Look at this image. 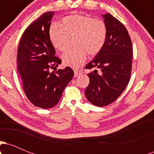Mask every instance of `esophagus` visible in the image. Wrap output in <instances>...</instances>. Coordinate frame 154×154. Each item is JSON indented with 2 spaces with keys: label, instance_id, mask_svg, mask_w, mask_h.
I'll return each mask as SVG.
<instances>
[{
  "label": "esophagus",
  "instance_id": "esophagus-1",
  "mask_svg": "<svg viewBox=\"0 0 154 154\" xmlns=\"http://www.w3.org/2000/svg\"><path fill=\"white\" fill-rule=\"evenodd\" d=\"M74 72H75V77H77L79 74L82 73V71H81V70H78V69H75Z\"/></svg>",
  "mask_w": 154,
  "mask_h": 154
}]
</instances>
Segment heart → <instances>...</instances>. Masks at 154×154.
<instances>
[{"mask_svg": "<svg viewBox=\"0 0 154 154\" xmlns=\"http://www.w3.org/2000/svg\"><path fill=\"white\" fill-rule=\"evenodd\" d=\"M107 26L103 20L82 14H72L61 19V24L53 23L49 26L51 43L60 51L66 49L69 38L73 37L75 46L62 56L66 66L77 68L85 61L87 54L95 56L102 50L107 38Z\"/></svg>", "mask_w": 154, "mask_h": 154, "instance_id": "1", "label": "heart"}]
</instances>
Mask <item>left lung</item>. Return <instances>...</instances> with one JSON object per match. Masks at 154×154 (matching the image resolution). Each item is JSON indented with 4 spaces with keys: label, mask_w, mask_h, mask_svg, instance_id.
Masks as SVG:
<instances>
[{
    "label": "left lung",
    "mask_w": 154,
    "mask_h": 154,
    "mask_svg": "<svg viewBox=\"0 0 154 154\" xmlns=\"http://www.w3.org/2000/svg\"><path fill=\"white\" fill-rule=\"evenodd\" d=\"M107 38L102 50L86 65L90 83L85 90L88 100L97 106H106L123 93L132 71V45L125 26L110 14L103 15Z\"/></svg>",
    "instance_id": "left-lung-1"
}]
</instances>
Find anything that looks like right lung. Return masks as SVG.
I'll list each match as a JSON object with an SVG mask.
<instances>
[{
  "label": "right lung",
  "instance_id": "obj_1",
  "mask_svg": "<svg viewBox=\"0 0 154 154\" xmlns=\"http://www.w3.org/2000/svg\"><path fill=\"white\" fill-rule=\"evenodd\" d=\"M54 12L44 13L24 30L17 51V69L22 87L32 103L50 109L59 101L65 88L74 77L70 67L50 72L61 60L55 56L48 29Z\"/></svg>",
  "mask_w": 154,
  "mask_h": 154
}]
</instances>
